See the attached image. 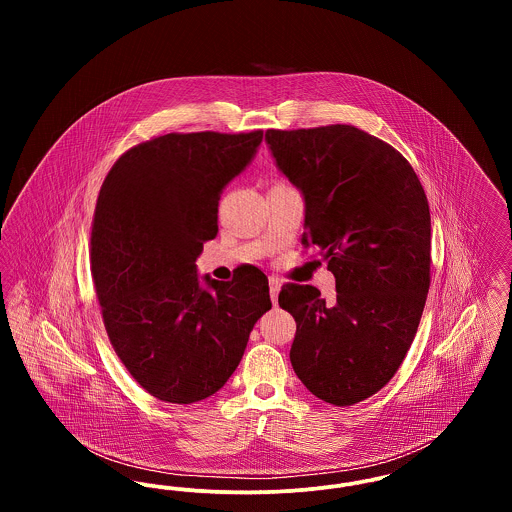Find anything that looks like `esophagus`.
I'll list each match as a JSON object with an SVG mask.
<instances>
[{"label": "esophagus", "instance_id": "34e87169", "mask_svg": "<svg viewBox=\"0 0 512 512\" xmlns=\"http://www.w3.org/2000/svg\"><path fill=\"white\" fill-rule=\"evenodd\" d=\"M268 286H270V299L276 305L278 303V293L282 290V280L276 278V276H270L268 278Z\"/></svg>", "mask_w": 512, "mask_h": 512}]
</instances>
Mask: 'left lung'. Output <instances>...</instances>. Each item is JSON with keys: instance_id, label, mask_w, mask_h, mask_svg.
<instances>
[{"instance_id": "left-lung-1", "label": "left lung", "mask_w": 512, "mask_h": 512, "mask_svg": "<svg viewBox=\"0 0 512 512\" xmlns=\"http://www.w3.org/2000/svg\"><path fill=\"white\" fill-rule=\"evenodd\" d=\"M276 169L303 195V247H318L336 299L286 284L290 361L318 399L347 407L382 390L414 340L430 288L428 199L407 159L349 124L267 130Z\"/></svg>"}]
</instances>
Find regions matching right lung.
<instances>
[{"label": "right lung", "mask_w": 512, "mask_h": 512, "mask_svg": "<svg viewBox=\"0 0 512 512\" xmlns=\"http://www.w3.org/2000/svg\"><path fill=\"white\" fill-rule=\"evenodd\" d=\"M261 142V130L165 134L128 149L99 190L90 261L105 330L132 378L161 401L217 393L272 307L259 268L219 282L195 267L219 232L220 195Z\"/></svg>", "instance_id": "add662e5"}]
</instances>
